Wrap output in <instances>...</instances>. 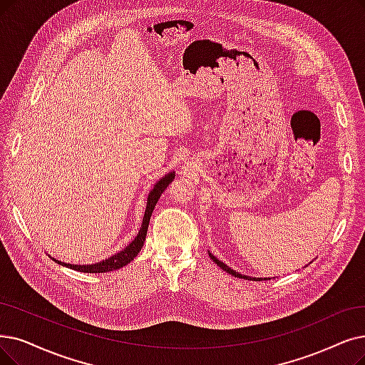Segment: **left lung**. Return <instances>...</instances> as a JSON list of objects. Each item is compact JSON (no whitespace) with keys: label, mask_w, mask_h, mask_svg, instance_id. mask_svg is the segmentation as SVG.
<instances>
[{"label":"left lung","mask_w":365,"mask_h":365,"mask_svg":"<svg viewBox=\"0 0 365 365\" xmlns=\"http://www.w3.org/2000/svg\"><path fill=\"white\" fill-rule=\"evenodd\" d=\"M210 257L215 262V264L220 267L223 271H226V272H229V274H232V275H235V277H240V279H245V280H257V282H260V280H267V279H252V277H249V275H244V274H240V272H237L235 269H232V268H229L226 264H223L222 260H218L214 255H211L210 253Z\"/></svg>","instance_id":"8db88e82"}]
</instances>
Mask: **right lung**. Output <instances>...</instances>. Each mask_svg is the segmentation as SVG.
Wrapping results in <instances>:
<instances>
[{"mask_svg":"<svg viewBox=\"0 0 365 365\" xmlns=\"http://www.w3.org/2000/svg\"><path fill=\"white\" fill-rule=\"evenodd\" d=\"M175 178V172H170L168 175H165V177L160 180L158 182H155L153 192H150L148 195V199H147V208H145V214H143V220H142V226H140V230L136 235V238L130 242L124 250L118 252L116 255L101 260V262H97V264H93V265H71V264H64V262L61 260H56L53 259L55 262H58V264L63 265V267H67V268H71L75 271H79V272H88V274H96V272H109V271H113V269H120L125 265H128L130 262H132L138 253L140 252L142 245L145 242V238H147V230H148V225H150V218H151V214L155 208V203L158 202L160 196H162V193L166 190V187L169 185V182H172V180Z\"/></svg>","mask_w":365,"mask_h":365,"instance_id":"right-lung-1","label":"right lung"}]
</instances>
